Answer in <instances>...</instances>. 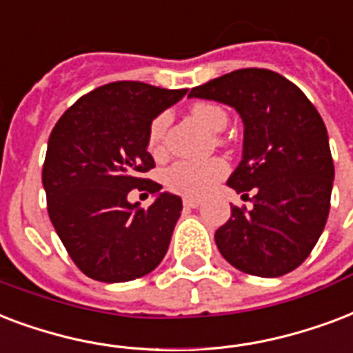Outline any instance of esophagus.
Masks as SVG:
<instances>
[{"mask_svg": "<svg viewBox=\"0 0 353 353\" xmlns=\"http://www.w3.org/2000/svg\"><path fill=\"white\" fill-rule=\"evenodd\" d=\"M183 205L188 207V209H196V207L201 205L200 198H192V196H185L183 198Z\"/></svg>", "mask_w": 353, "mask_h": 353, "instance_id": "1", "label": "esophagus"}]
</instances>
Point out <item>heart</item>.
<instances>
[{"label": "heart", "mask_w": 353, "mask_h": 353, "mask_svg": "<svg viewBox=\"0 0 353 353\" xmlns=\"http://www.w3.org/2000/svg\"><path fill=\"white\" fill-rule=\"evenodd\" d=\"M190 114L209 131H220L228 123V114L222 107L211 101H196L190 105ZM170 123V112H159L148 129V150L161 153L165 146L166 129ZM228 174V165L222 159L209 161H177L165 172V185L172 192L183 196H201Z\"/></svg>", "instance_id": "heart-1"}]
</instances>
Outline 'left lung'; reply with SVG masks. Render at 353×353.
I'll list each match as a JSON object with an SVG mask.
<instances>
[{"instance_id": "1", "label": "left lung", "mask_w": 353, "mask_h": 353, "mask_svg": "<svg viewBox=\"0 0 353 353\" xmlns=\"http://www.w3.org/2000/svg\"><path fill=\"white\" fill-rule=\"evenodd\" d=\"M188 96L235 107L244 153L230 185L254 207L231 205L214 233L224 259L242 272L278 278L302 265L319 242L332 201L335 168L324 120L307 96L278 72L242 68Z\"/></svg>"}]
</instances>
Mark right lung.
<instances>
[{"label":"right lung","instance_id":"1","mask_svg":"<svg viewBox=\"0 0 353 353\" xmlns=\"http://www.w3.org/2000/svg\"><path fill=\"white\" fill-rule=\"evenodd\" d=\"M187 94L141 81H117L81 96L50 134L42 183L50 220L64 248L88 278L120 283L142 278L163 261L181 214L179 196L161 194L144 209L129 203L139 188L161 185L148 129L159 112Z\"/></svg>","mask_w":353,"mask_h":353}]
</instances>
